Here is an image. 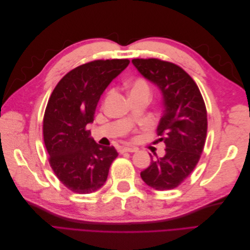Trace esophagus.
<instances>
[{
	"label": "esophagus",
	"instance_id": "34e87169",
	"mask_svg": "<svg viewBox=\"0 0 250 250\" xmlns=\"http://www.w3.org/2000/svg\"><path fill=\"white\" fill-rule=\"evenodd\" d=\"M139 149L135 147H124L122 148V152H137Z\"/></svg>",
	"mask_w": 250,
	"mask_h": 250
}]
</instances>
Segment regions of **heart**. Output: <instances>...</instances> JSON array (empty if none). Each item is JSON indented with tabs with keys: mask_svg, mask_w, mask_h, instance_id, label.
Returning <instances> with one entry per match:
<instances>
[{
	"mask_svg": "<svg viewBox=\"0 0 250 250\" xmlns=\"http://www.w3.org/2000/svg\"><path fill=\"white\" fill-rule=\"evenodd\" d=\"M129 93H130V96L137 95V94H148L149 95L150 88H149L148 83L145 80L137 79L131 83Z\"/></svg>",
	"mask_w": 250,
	"mask_h": 250,
	"instance_id": "heart-1",
	"label": "heart"
}]
</instances>
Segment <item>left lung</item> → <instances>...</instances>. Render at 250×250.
Returning a JSON list of instances; mask_svg holds the SVG:
<instances>
[{"instance_id": "8db88e82", "label": "left lung", "mask_w": 250, "mask_h": 250, "mask_svg": "<svg viewBox=\"0 0 250 250\" xmlns=\"http://www.w3.org/2000/svg\"><path fill=\"white\" fill-rule=\"evenodd\" d=\"M142 76L160 89L164 111L157 126L166 153L141 177L157 191L178 187L199 162L208 130V116L198 86L180 66L160 59H132Z\"/></svg>"}]
</instances>
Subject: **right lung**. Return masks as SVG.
<instances>
[{"mask_svg": "<svg viewBox=\"0 0 250 250\" xmlns=\"http://www.w3.org/2000/svg\"><path fill=\"white\" fill-rule=\"evenodd\" d=\"M128 59L95 60L67 73L53 90L43 117V141L51 168L71 191L89 194L107 179L115 147L97 144L86 129L101 95Z\"/></svg>", "mask_w": 250, "mask_h": 250, "instance_id": "1", "label": "right lung"}]
</instances>
